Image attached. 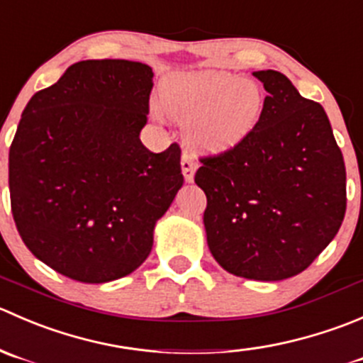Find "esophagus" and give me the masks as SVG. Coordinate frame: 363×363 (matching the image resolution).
<instances>
[{
  "label": "esophagus",
  "mask_w": 363,
  "mask_h": 363,
  "mask_svg": "<svg viewBox=\"0 0 363 363\" xmlns=\"http://www.w3.org/2000/svg\"><path fill=\"white\" fill-rule=\"evenodd\" d=\"M197 169V162L192 155L189 153H183L182 157V171H183V177H185V182H192L194 180V173Z\"/></svg>",
  "instance_id": "obj_1"
}]
</instances>
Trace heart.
<instances>
[{
	"label": "heart",
	"mask_w": 363,
	"mask_h": 363,
	"mask_svg": "<svg viewBox=\"0 0 363 363\" xmlns=\"http://www.w3.org/2000/svg\"><path fill=\"white\" fill-rule=\"evenodd\" d=\"M164 109L190 125V139L206 152H229L254 132L264 93L254 81L229 72L173 75L162 89Z\"/></svg>",
	"instance_id": "b5f03b06"
}]
</instances>
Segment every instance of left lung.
Here are the masks:
<instances>
[{
	"label": "left lung",
	"mask_w": 363,
	"mask_h": 363,
	"mask_svg": "<svg viewBox=\"0 0 363 363\" xmlns=\"http://www.w3.org/2000/svg\"><path fill=\"white\" fill-rule=\"evenodd\" d=\"M268 95L252 134L201 157L204 229L224 270L254 281L298 275L323 252L346 213V167L328 116L275 70L254 72Z\"/></svg>",
	"instance_id": "left-lung-1"
}]
</instances>
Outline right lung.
Listing matches in <instances>:
<instances>
[{
  "mask_svg": "<svg viewBox=\"0 0 363 363\" xmlns=\"http://www.w3.org/2000/svg\"><path fill=\"white\" fill-rule=\"evenodd\" d=\"M152 88L148 65L86 60L23 111L9 153L13 220L65 277L102 284L141 267L183 185L180 146L153 153L139 139Z\"/></svg>",
  "mask_w": 363,
  "mask_h": 363,
  "instance_id": "1",
  "label": "right lung"
}]
</instances>
